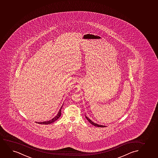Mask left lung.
<instances>
[{
  "label": "left lung",
  "mask_w": 158,
  "mask_h": 158,
  "mask_svg": "<svg viewBox=\"0 0 158 158\" xmlns=\"http://www.w3.org/2000/svg\"><path fill=\"white\" fill-rule=\"evenodd\" d=\"M86 119H87L88 121H89L92 125H94V126H96V127H104L105 126H102V125H98L97 123H93L92 120H90V119H89L88 117H86Z\"/></svg>",
  "instance_id": "left-lung-1"
}]
</instances>
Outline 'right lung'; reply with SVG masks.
I'll return each instance as SVG.
<instances>
[{
    "label": "right lung",
    "mask_w": 158,
    "mask_h": 158,
    "mask_svg": "<svg viewBox=\"0 0 158 158\" xmlns=\"http://www.w3.org/2000/svg\"><path fill=\"white\" fill-rule=\"evenodd\" d=\"M62 106H61V107L60 108V111H59V113L58 114H57L56 116H55V117L53 118V119L51 120H49L48 121H44V122H41V123H39V124H43V125H48V124H51L52 123H54L55 121H56L57 119H59V118L60 117V115H61V109H62Z\"/></svg>",
    "instance_id": "add662e5"
}]
</instances>
